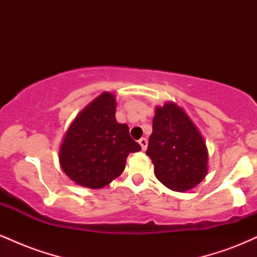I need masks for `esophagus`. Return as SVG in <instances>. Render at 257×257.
<instances>
[{
  "mask_svg": "<svg viewBox=\"0 0 257 257\" xmlns=\"http://www.w3.org/2000/svg\"><path fill=\"white\" fill-rule=\"evenodd\" d=\"M139 144H140L143 151H145V150L147 149V144H149V141H147L146 138H141L140 140H139Z\"/></svg>",
  "mask_w": 257,
  "mask_h": 257,
  "instance_id": "34e87169",
  "label": "esophagus"
}]
</instances>
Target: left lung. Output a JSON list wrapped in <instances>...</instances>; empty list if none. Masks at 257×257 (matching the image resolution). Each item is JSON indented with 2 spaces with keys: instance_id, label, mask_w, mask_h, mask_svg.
Instances as JSON below:
<instances>
[{
  "instance_id": "1",
  "label": "left lung",
  "mask_w": 257,
  "mask_h": 257,
  "mask_svg": "<svg viewBox=\"0 0 257 257\" xmlns=\"http://www.w3.org/2000/svg\"><path fill=\"white\" fill-rule=\"evenodd\" d=\"M152 128L146 155L156 178L178 192L198 185L208 172V150L185 111L173 102L157 107Z\"/></svg>"
}]
</instances>
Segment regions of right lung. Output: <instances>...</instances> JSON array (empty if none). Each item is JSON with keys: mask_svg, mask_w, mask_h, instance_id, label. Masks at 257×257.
<instances>
[{"mask_svg": "<svg viewBox=\"0 0 257 257\" xmlns=\"http://www.w3.org/2000/svg\"><path fill=\"white\" fill-rule=\"evenodd\" d=\"M116 99L102 93L70 125L59 159L64 173L76 184L101 188L118 178L129 153L141 146L129 135L126 124L116 120Z\"/></svg>", "mask_w": 257, "mask_h": 257, "instance_id": "add662e5", "label": "right lung"}]
</instances>
